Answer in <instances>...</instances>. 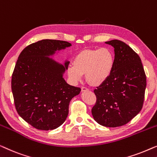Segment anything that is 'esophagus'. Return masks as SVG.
Segmentation results:
<instances>
[{"mask_svg":"<svg viewBox=\"0 0 157 157\" xmlns=\"http://www.w3.org/2000/svg\"><path fill=\"white\" fill-rule=\"evenodd\" d=\"M81 90H82V92L87 91V90H88V88H87V87H86L85 86H82V87H81Z\"/></svg>","mask_w":157,"mask_h":157,"instance_id":"1","label":"esophagus"}]
</instances>
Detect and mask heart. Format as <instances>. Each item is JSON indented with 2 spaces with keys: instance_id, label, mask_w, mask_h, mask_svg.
Listing matches in <instances>:
<instances>
[{
  "instance_id": "obj_1",
  "label": "heart",
  "mask_w": 157,
  "mask_h": 157,
  "mask_svg": "<svg viewBox=\"0 0 157 157\" xmlns=\"http://www.w3.org/2000/svg\"><path fill=\"white\" fill-rule=\"evenodd\" d=\"M114 57L108 48L85 50L74 59V65L67 67L68 75L74 82H78L85 73L86 79L92 85H100L110 75L114 67Z\"/></svg>"
}]
</instances>
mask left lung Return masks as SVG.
Returning <instances> with one entry per match:
<instances>
[{"label":"left lung","instance_id":"left-lung-1","mask_svg":"<svg viewBox=\"0 0 157 157\" xmlns=\"http://www.w3.org/2000/svg\"><path fill=\"white\" fill-rule=\"evenodd\" d=\"M114 48V63L108 78L94 92V120L107 127H121L142 109L147 77L140 56L129 45L113 40L106 42Z\"/></svg>","mask_w":157,"mask_h":157}]
</instances>
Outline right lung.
<instances>
[{
  "mask_svg": "<svg viewBox=\"0 0 157 157\" xmlns=\"http://www.w3.org/2000/svg\"><path fill=\"white\" fill-rule=\"evenodd\" d=\"M70 46L66 41L42 40L24 48L15 64L11 79L15 109L35 129L52 130L63 124L70 100L81 91L63 78L69 63L65 67L48 57Z\"/></svg>",
  "mask_w": 157,
  "mask_h": 157,
  "instance_id": "obj_1",
  "label": "right lung"
}]
</instances>
